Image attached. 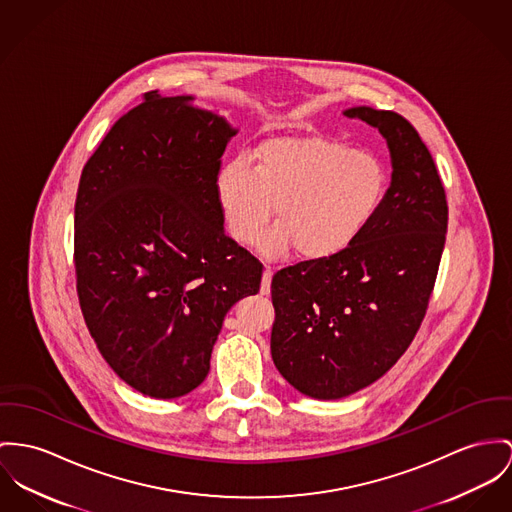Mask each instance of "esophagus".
<instances>
[{"label": "esophagus", "mask_w": 512, "mask_h": 512, "mask_svg": "<svg viewBox=\"0 0 512 512\" xmlns=\"http://www.w3.org/2000/svg\"><path fill=\"white\" fill-rule=\"evenodd\" d=\"M271 278H273V269L265 267L263 282H261V294H269L271 292Z\"/></svg>", "instance_id": "34e87169"}]
</instances>
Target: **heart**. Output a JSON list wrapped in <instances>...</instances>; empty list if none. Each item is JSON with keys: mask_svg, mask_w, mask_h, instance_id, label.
<instances>
[{"mask_svg": "<svg viewBox=\"0 0 512 512\" xmlns=\"http://www.w3.org/2000/svg\"><path fill=\"white\" fill-rule=\"evenodd\" d=\"M216 202L226 232L237 243H251L271 220L276 226L261 239L267 255L292 247L304 259H327L368 228L388 189V171L372 152L321 138H275L263 142L245 161H230L216 175Z\"/></svg>", "mask_w": 512, "mask_h": 512, "instance_id": "heart-1", "label": "heart"}]
</instances>
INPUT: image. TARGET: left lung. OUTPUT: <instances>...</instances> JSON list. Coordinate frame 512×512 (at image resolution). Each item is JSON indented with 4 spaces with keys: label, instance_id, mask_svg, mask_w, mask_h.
I'll use <instances>...</instances> for the list:
<instances>
[{
    "label": "left lung",
    "instance_id": "obj_1",
    "mask_svg": "<svg viewBox=\"0 0 512 512\" xmlns=\"http://www.w3.org/2000/svg\"><path fill=\"white\" fill-rule=\"evenodd\" d=\"M392 152V185L345 251L288 265L271 282V354L278 372L315 399L354 394L384 376L415 339L446 241L448 202L419 132L394 111L356 107Z\"/></svg>",
    "mask_w": 512,
    "mask_h": 512
}]
</instances>
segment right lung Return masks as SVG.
I'll return each mask as SVG.
<instances>
[{
	"label": "right lung",
	"instance_id": "add662e5",
	"mask_svg": "<svg viewBox=\"0 0 512 512\" xmlns=\"http://www.w3.org/2000/svg\"><path fill=\"white\" fill-rule=\"evenodd\" d=\"M191 99L144 93L83 165L76 197L85 325L118 378L158 399L204 382L224 315L263 275L216 202L236 130Z\"/></svg>",
	"mask_w": 512,
	"mask_h": 512
}]
</instances>
